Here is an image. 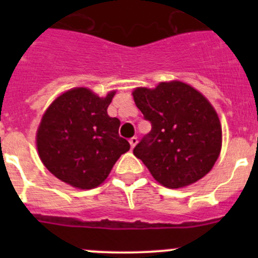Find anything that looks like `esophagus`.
I'll return each mask as SVG.
<instances>
[{
	"instance_id": "34e87169",
	"label": "esophagus",
	"mask_w": 258,
	"mask_h": 258,
	"mask_svg": "<svg viewBox=\"0 0 258 258\" xmlns=\"http://www.w3.org/2000/svg\"><path fill=\"white\" fill-rule=\"evenodd\" d=\"M129 143H131V149L133 150L134 147H136L137 143H138V140H137L136 137H133V138H131V140H129Z\"/></svg>"
}]
</instances>
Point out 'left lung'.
<instances>
[{"mask_svg": "<svg viewBox=\"0 0 258 258\" xmlns=\"http://www.w3.org/2000/svg\"><path fill=\"white\" fill-rule=\"evenodd\" d=\"M134 103L151 132L133 154L164 187L182 188L208 174L222 147L220 117L199 90L178 80L136 88Z\"/></svg>", "mask_w": 258, "mask_h": 258, "instance_id": "8db88e82", "label": "left lung"}]
</instances>
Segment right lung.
I'll use <instances>...</instances> for the list:
<instances>
[{
	"label": "right lung",
	"instance_id": "1",
	"mask_svg": "<svg viewBox=\"0 0 258 258\" xmlns=\"http://www.w3.org/2000/svg\"><path fill=\"white\" fill-rule=\"evenodd\" d=\"M116 90L99 97L72 88L51 102L41 117L36 146L46 169L80 190L98 187L131 145L118 137L120 120L107 113Z\"/></svg>",
	"mask_w": 258,
	"mask_h": 258
}]
</instances>
